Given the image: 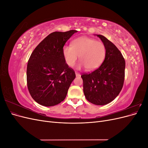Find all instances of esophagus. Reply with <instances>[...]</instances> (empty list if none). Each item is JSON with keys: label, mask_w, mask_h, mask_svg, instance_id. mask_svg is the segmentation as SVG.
I'll return each instance as SVG.
<instances>
[{"label": "esophagus", "mask_w": 148, "mask_h": 148, "mask_svg": "<svg viewBox=\"0 0 148 148\" xmlns=\"http://www.w3.org/2000/svg\"><path fill=\"white\" fill-rule=\"evenodd\" d=\"M75 75H76V76H77V77H79V76H80V74L78 72H75Z\"/></svg>", "instance_id": "1"}]
</instances>
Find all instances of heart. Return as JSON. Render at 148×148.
<instances>
[{
    "label": "heart",
    "instance_id": "obj_1",
    "mask_svg": "<svg viewBox=\"0 0 148 148\" xmlns=\"http://www.w3.org/2000/svg\"><path fill=\"white\" fill-rule=\"evenodd\" d=\"M66 64L72 67L79 59L81 61L78 69L86 67L88 71L99 68L104 60L106 47L104 44L88 36H81L73 40L72 45H65L62 49Z\"/></svg>",
    "mask_w": 148,
    "mask_h": 148
}]
</instances>
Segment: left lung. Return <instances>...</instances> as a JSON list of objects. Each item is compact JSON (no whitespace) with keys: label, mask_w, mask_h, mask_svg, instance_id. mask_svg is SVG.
Listing matches in <instances>:
<instances>
[{"label":"left lung","mask_w":148,"mask_h":148,"mask_svg":"<svg viewBox=\"0 0 148 148\" xmlns=\"http://www.w3.org/2000/svg\"><path fill=\"white\" fill-rule=\"evenodd\" d=\"M106 47L105 59L101 65L81 77L86 99L98 106L109 104L119 95L123 85L125 61L122 53L104 36L96 34Z\"/></svg>","instance_id":"obj_1"}]
</instances>
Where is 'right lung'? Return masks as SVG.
Segmentation results:
<instances>
[{
    "instance_id": "right-lung-1",
    "label": "right lung",
    "mask_w": 148,
    "mask_h": 148,
    "mask_svg": "<svg viewBox=\"0 0 148 148\" xmlns=\"http://www.w3.org/2000/svg\"><path fill=\"white\" fill-rule=\"evenodd\" d=\"M77 32L76 30L53 32L31 53L26 70L27 85L31 97L40 105L56 106L66 97L76 75L66 64L62 49Z\"/></svg>"
}]
</instances>
